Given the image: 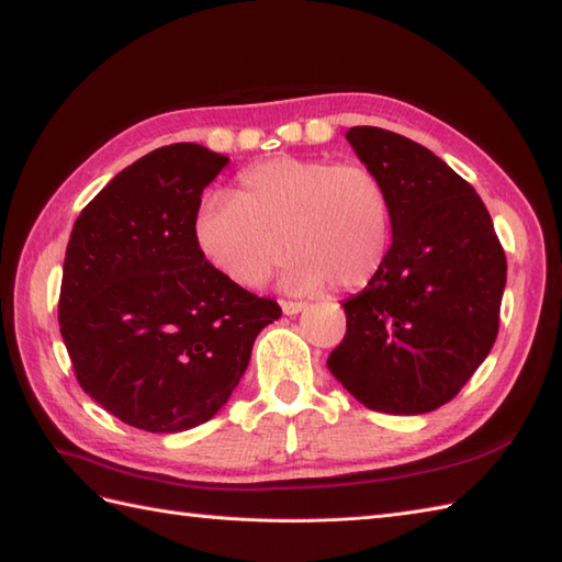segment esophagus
Returning a JSON list of instances; mask_svg holds the SVG:
<instances>
[{"instance_id": "obj_1", "label": "esophagus", "mask_w": 562, "mask_h": 562, "mask_svg": "<svg viewBox=\"0 0 562 562\" xmlns=\"http://www.w3.org/2000/svg\"><path fill=\"white\" fill-rule=\"evenodd\" d=\"M304 308H306V304H304V302H290V300H284V302H282V312L288 314V316L300 314V312H304Z\"/></svg>"}]
</instances>
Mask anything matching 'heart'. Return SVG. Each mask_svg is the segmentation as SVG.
Listing matches in <instances>:
<instances>
[{"label": "heart", "mask_w": 562, "mask_h": 562, "mask_svg": "<svg viewBox=\"0 0 562 562\" xmlns=\"http://www.w3.org/2000/svg\"><path fill=\"white\" fill-rule=\"evenodd\" d=\"M193 232L200 254L238 288H260L292 254L288 290L352 292L384 268L391 198L362 161L274 157L241 171L234 198H202Z\"/></svg>", "instance_id": "b5f03b06"}]
</instances>
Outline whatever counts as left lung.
Masks as SVG:
<instances>
[{
  "mask_svg": "<svg viewBox=\"0 0 562 562\" xmlns=\"http://www.w3.org/2000/svg\"><path fill=\"white\" fill-rule=\"evenodd\" d=\"M391 198L384 268L342 304L328 369L369 411L420 415L449 403L493 350L507 258L469 181L381 127L345 133Z\"/></svg>",
  "mask_w": 562,
  "mask_h": 562,
  "instance_id": "1",
  "label": "left lung"
}]
</instances>
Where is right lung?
Here are the masks:
<instances>
[{"mask_svg":"<svg viewBox=\"0 0 562 562\" xmlns=\"http://www.w3.org/2000/svg\"><path fill=\"white\" fill-rule=\"evenodd\" d=\"M226 157L193 142L149 151L71 229L59 333L79 386L147 432L207 423L282 308L229 282L195 244L200 195Z\"/></svg>","mask_w":562,"mask_h":562,"instance_id":"add662e5","label":"right lung"}]
</instances>
